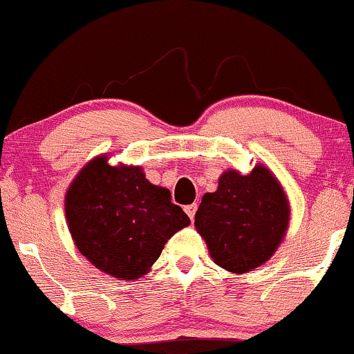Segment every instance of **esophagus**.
<instances>
[{
    "instance_id": "obj_1",
    "label": "esophagus",
    "mask_w": 354,
    "mask_h": 354,
    "mask_svg": "<svg viewBox=\"0 0 354 354\" xmlns=\"http://www.w3.org/2000/svg\"><path fill=\"white\" fill-rule=\"evenodd\" d=\"M196 210H198V204H189V205H186V207H185V212L187 214V216H189L191 221L196 216Z\"/></svg>"
}]
</instances>
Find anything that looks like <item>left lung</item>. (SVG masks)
<instances>
[{"instance_id": "obj_1", "label": "left lung", "mask_w": 354, "mask_h": 354, "mask_svg": "<svg viewBox=\"0 0 354 354\" xmlns=\"http://www.w3.org/2000/svg\"><path fill=\"white\" fill-rule=\"evenodd\" d=\"M290 205L276 174L254 165L248 174L227 169L217 191L205 192L194 227L214 263L234 274H245L266 263L283 243Z\"/></svg>"}]
</instances>
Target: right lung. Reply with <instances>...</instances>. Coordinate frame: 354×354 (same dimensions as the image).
<instances>
[{"instance_id":"right-lung-1","label":"right lung","mask_w":354,"mask_h":354,"mask_svg":"<svg viewBox=\"0 0 354 354\" xmlns=\"http://www.w3.org/2000/svg\"><path fill=\"white\" fill-rule=\"evenodd\" d=\"M65 217L78 252L120 281L147 274L165 243L191 223L167 187L151 185L142 167H113L107 155L89 160L70 183Z\"/></svg>"}]
</instances>
